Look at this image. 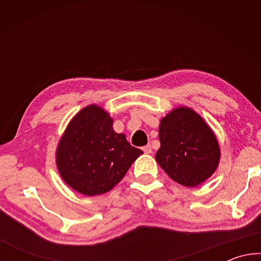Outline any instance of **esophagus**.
I'll return each mask as SVG.
<instances>
[{"label": "esophagus", "instance_id": "obj_1", "mask_svg": "<svg viewBox=\"0 0 261 261\" xmlns=\"http://www.w3.org/2000/svg\"><path fill=\"white\" fill-rule=\"evenodd\" d=\"M143 151L145 154H151L152 153V147L151 145H146V146L143 147Z\"/></svg>", "mask_w": 261, "mask_h": 261}]
</instances>
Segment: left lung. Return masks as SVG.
Wrapping results in <instances>:
<instances>
[{"label":"left lung","instance_id":"8db88e82","mask_svg":"<svg viewBox=\"0 0 261 261\" xmlns=\"http://www.w3.org/2000/svg\"><path fill=\"white\" fill-rule=\"evenodd\" d=\"M161 146L155 160L167 175L183 187L204 183L219 166L221 151L213 130L193 109L180 106L161 118Z\"/></svg>","mask_w":261,"mask_h":261}]
</instances>
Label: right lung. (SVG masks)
<instances>
[{
  "instance_id": "1",
  "label": "right lung",
  "mask_w": 261,
  "mask_h": 261,
  "mask_svg": "<svg viewBox=\"0 0 261 261\" xmlns=\"http://www.w3.org/2000/svg\"><path fill=\"white\" fill-rule=\"evenodd\" d=\"M114 120L98 105L74 115L56 148V166L62 179L74 191L93 197L121 182L143 151L113 129Z\"/></svg>"
}]
</instances>
